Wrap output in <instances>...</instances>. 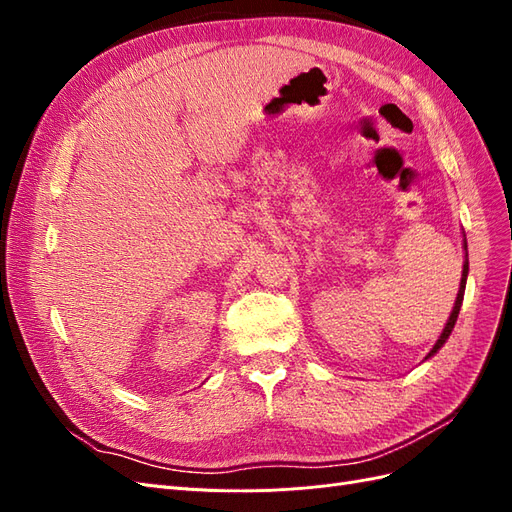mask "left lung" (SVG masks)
<instances>
[{"mask_svg":"<svg viewBox=\"0 0 512 512\" xmlns=\"http://www.w3.org/2000/svg\"><path fill=\"white\" fill-rule=\"evenodd\" d=\"M463 247H466L468 250V243H463ZM468 252H466V265H463V273H461V286H459V294H457V301H455V307H453V314H451V318H448V322H446V327H444V331H442V335H440V339L436 342V346L431 348V352L427 354V356H431V354H436L442 346H444V342L448 339V335H451V331H453V327H455V322H457V316H459V309H461V301H463V292H466V280H468Z\"/></svg>","mask_w":512,"mask_h":512,"instance_id":"8db88e82","label":"left lung"}]
</instances>
